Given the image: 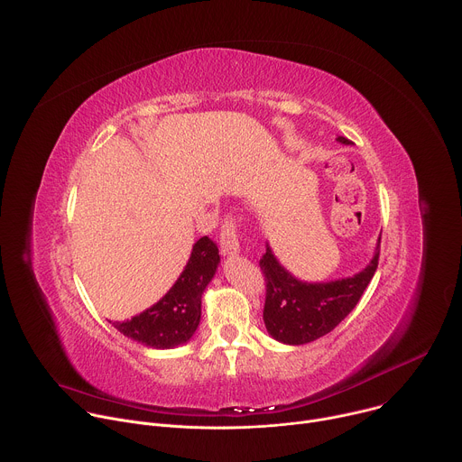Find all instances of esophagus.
I'll list each match as a JSON object with an SVG mask.
<instances>
[{"label": "esophagus", "mask_w": 462, "mask_h": 462, "mask_svg": "<svg viewBox=\"0 0 462 462\" xmlns=\"http://www.w3.org/2000/svg\"><path fill=\"white\" fill-rule=\"evenodd\" d=\"M241 252L237 234H236V223L228 219L221 228V254L226 257H234Z\"/></svg>", "instance_id": "esophagus-1"}]
</instances>
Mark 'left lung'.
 <instances>
[{
	"label": "left lung",
	"instance_id": "8db88e82",
	"mask_svg": "<svg viewBox=\"0 0 462 462\" xmlns=\"http://www.w3.org/2000/svg\"><path fill=\"white\" fill-rule=\"evenodd\" d=\"M341 144H352L350 139L337 135ZM377 239L370 263L354 275L332 281H302L286 270L266 241L259 266L266 279V300L263 321L266 332L279 343L299 346L330 334L359 302L363 291L372 281L379 261Z\"/></svg>",
	"mask_w": 462,
	"mask_h": 462
}]
</instances>
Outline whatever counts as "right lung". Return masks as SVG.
Segmentation results:
<instances>
[{"mask_svg":"<svg viewBox=\"0 0 462 462\" xmlns=\"http://www.w3.org/2000/svg\"><path fill=\"white\" fill-rule=\"evenodd\" d=\"M221 263L219 250L207 236L194 243L190 257L172 288L150 309L126 321H108L132 341L171 350L187 345L201 321V297Z\"/></svg>","mask_w":462,"mask_h":462,"instance_id":"obj_1","label":"right lung"}]
</instances>
